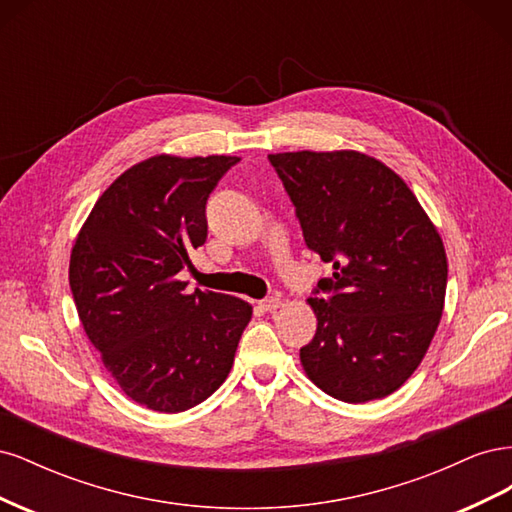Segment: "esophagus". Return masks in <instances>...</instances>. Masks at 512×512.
Returning <instances> with one entry per match:
<instances>
[{
  "label": "esophagus",
  "mask_w": 512,
  "mask_h": 512,
  "mask_svg": "<svg viewBox=\"0 0 512 512\" xmlns=\"http://www.w3.org/2000/svg\"><path fill=\"white\" fill-rule=\"evenodd\" d=\"M280 305H282L280 297H267V299L258 301V307L262 309V312H275V309L280 307Z\"/></svg>",
  "instance_id": "esophagus-1"
}]
</instances>
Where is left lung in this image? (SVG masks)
Returning a JSON list of instances; mask_svg holds the SVG:
<instances>
[{
	"mask_svg": "<svg viewBox=\"0 0 512 512\" xmlns=\"http://www.w3.org/2000/svg\"><path fill=\"white\" fill-rule=\"evenodd\" d=\"M269 162L305 245L335 269L309 299L318 327L301 348L305 374L348 404L391 395L440 324L448 267L436 226L404 179L365 153H275Z\"/></svg>",
	"mask_w": 512,
	"mask_h": 512,
	"instance_id": "obj_1",
	"label": "left lung"
}]
</instances>
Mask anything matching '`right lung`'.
Here are the masks:
<instances>
[{
	"instance_id": "add662e5",
	"label": "right lung",
	"mask_w": 512,
	"mask_h": 512,
	"mask_svg": "<svg viewBox=\"0 0 512 512\" xmlns=\"http://www.w3.org/2000/svg\"><path fill=\"white\" fill-rule=\"evenodd\" d=\"M239 162L156 156L128 168L91 209L70 256V290L89 342L121 391L158 412H183L220 389L252 305L185 294L177 273L207 241L205 207Z\"/></svg>"
}]
</instances>
